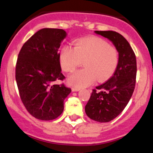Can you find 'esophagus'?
Returning a JSON list of instances; mask_svg holds the SVG:
<instances>
[{"label": "esophagus", "mask_w": 153, "mask_h": 153, "mask_svg": "<svg viewBox=\"0 0 153 153\" xmlns=\"http://www.w3.org/2000/svg\"><path fill=\"white\" fill-rule=\"evenodd\" d=\"M80 89H80V88H78V87H72V92H78Z\"/></svg>", "instance_id": "esophagus-1"}]
</instances>
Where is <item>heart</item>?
<instances>
[{
    "instance_id": "b5f03b06",
    "label": "heart",
    "mask_w": 153,
    "mask_h": 153,
    "mask_svg": "<svg viewBox=\"0 0 153 153\" xmlns=\"http://www.w3.org/2000/svg\"><path fill=\"white\" fill-rule=\"evenodd\" d=\"M61 67L65 72H72L84 61V69L71 74L68 78L69 85L86 87L96 79H109L118 67L119 56L115 47L98 37H86L77 40L74 48L64 46L59 54Z\"/></svg>"
}]
</instances>
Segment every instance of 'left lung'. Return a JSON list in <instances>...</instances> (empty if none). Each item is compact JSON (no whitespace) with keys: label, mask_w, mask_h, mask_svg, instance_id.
Here are the masks:
<instances>
[{"label":"left lung","mask_w":153,"mask_h":153,"mask_svg":"<svg viewBox=\"0 0 153 153\" xmlns=\"http://www.w3.org/2000/svg\"><path fill=\"white\" fill-rule=\"evenodd\" d=\"M112 43L118 52L119 61L114 75L92 90L85 106L91 119L101 123L116 118L129 103L135 86L137 65L135 55L128 41L114 31H95Z\"/></svg>","instance_id":"left-lung-1"}]
</instances>
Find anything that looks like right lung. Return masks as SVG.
I'll list each match as a JSON object with an SVG mask.
<instances>
[{
	"instance_id": "obj_1",
	"label": "right lung",
	"mask_w": 153,
	"mask_h": 153,
	"mask_svg": "<svg viewBox=\"0 0 153 153\" xmlns=\"http://www.w3.org/2000/svg\"><path fill=\"white\" fill-rule=\"evenodd\" d=\"M67 35L64 29H41L23 45L18 54L15 78L20 97L27 111L37 119L58 118L72 91L64 84H55L65 78L58 49Z\"/></svg>"
}]
</instances>
